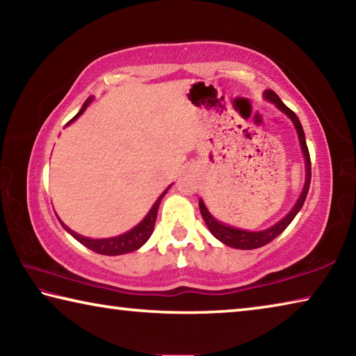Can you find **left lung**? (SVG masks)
Instances as JSON below:
<instances>
[{
  "instance_id": "left-lung-1",
  "label": "left lung",
  "mask_w": 356,
  "mask_h": 356,
  "mask_svg": "<svg viewBox=\"0 0 356 356\" xmlns=\"http://www.w3.org/2000/svg\"><path fill=\"white\" fill-rule=\"evenodd\" d=\"M264 97L272 102V104H275L276 108H280L282 113L287 114V116L292 119L295 129H297L301 150H303V155H305L306 177H305L303 191H301L298 201H297V204H295L291 212H289L284 216V218L276 222V225H273L272 227H267V229H264V231H257V232L243 231V229H237V227L227 226V225H225V222H220L212 213L209 212L207 207H206V204L202 202V200H200L201 215H202L204 221H206L209 231L212 232V236L218 238L220 242H222L225 245L232 246V248H237V250H256V248H261V246L270 243V242H272V240H275L276 237H278L280 234L284 231V229L289 225H291L292 220L300 212V209L303 207L305 200H306V196H308V191H309V185H311V159H309V150H308V146H306L305 131H303V127H301V124H300V120L297 118V114H295L291 110V108H287L284 104H282L281 99L272 91V89H267V91L264 92Z\"/></svg>"
}]
</instances>
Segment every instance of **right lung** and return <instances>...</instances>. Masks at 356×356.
<instances>
[{"label": "right lung", "instance_id": "right-lung-1", "mask_svg": "<svg viewBox=\"0 0 356 356\" xmlns=\"http://www.w3.org/2000/svg\"><path fill=\"white\" fill-rule=\"evenodd\" d=\"M92 102V97H89L86 102H84V105L81 106V110L78 111V114L75 118H72L69 120L70 122H74L75 119H78L83 114V111L86 110L88 105ZM171 188V185L168 186V188L161 193L159 196V200L155 201V204L152 206V209L149 210V213L144 216V220L140 222V225H136L134 229H130L129 232L125 234H120V236L116 237H110V238H88V237H83L80 234H76L72 231L70 227H67L64 225V222L59 220L61 222L63 227L67 231L72 237L75 240H78L81 245L86 246V248L92 250L94 252H99V254H105V256H119V254H127V252L131 251H136L138 248H141V246L147 242L149 237L152 236L154 232V226H155V220H156V212H159V206L161 200H163V196L166 195V191Z\"/></svg>", "mask_w": 356, "mask_h": 356}]
</instances>
